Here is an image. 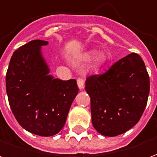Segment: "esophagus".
Returning a JSON list of instances; mask_svg holds the SVG:
<instances>
[{"label": "esophagus", "instance_id": "34e87169", "mask_svg": "<svg viewBox=\"0 0 157 157\" xmlns=\"http://www.w3.org/2000/svg\"><path fill=\"white\" fill-rule=\"evenodd\" d=\"M77 85H78V87L80 90L84 88V81L82 78H78L77 79Z\"/></svg>", "mask_w": 157, "mask_h": 157}]
</instances>
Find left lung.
Listing matches in <instances>:
<instances>
[{
  "instance_id": "left-lung-1",
  "label": "left lung",
  "mask_w": 157,
  "mask_h": 157,
  "mask_svg": "<svg viewBox=\"0 0 157 157\" xmlns=\"http://www.w3.org/2000/svg\"><path fill=\"white\" fill-rule=\"evenodd\" d=\"M93 127L105 136H117L134 127L143 114L150 78L141 57L131 53L102 75L86 80Z\"/></svg>"
}]
</instances>
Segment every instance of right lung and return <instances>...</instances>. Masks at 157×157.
I'll use <instances>...</instances> for the list:
<instances>
[{"label":"right lung","mask_w":157,"mask_h":157,"mask_svg":"<svg viewBox=\"0 0 157 157\" xmlns=\"http://www.w3.org/2000/svg\"><path fill=\"white\" fill-rule=\"evenodd\" d=\"M48 44L32 40L12 55L6 75V88L12 113L27 131L52 136L66 121L79 88L75 79L62 81L49 75L41 53Z\"/></svg>","instance_id":"right-lung-1"}]
</instances>
